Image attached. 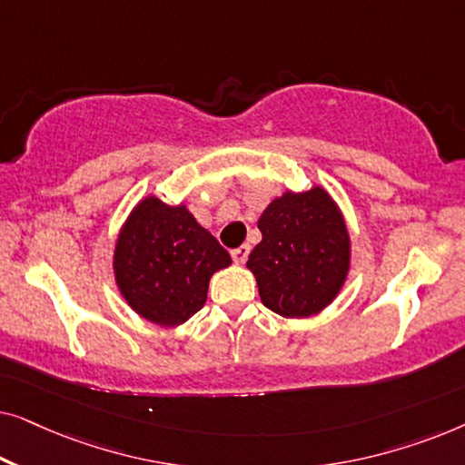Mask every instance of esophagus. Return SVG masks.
<instances>
[{
	"instance_id": "1",
	"label": "esophagus",
	"mask_w": 465,
	"mask_h": 465,
	"mask_svg": "<svg viewBox=\"0 0 465 465\" xmlns=\"http://www.w3.org/2000/svg\"><path fill=\"white\" fill-rule=\"evenodd\" d=\"M247 253H250V245H241V247H237V250L231 252V256L237 264H243L247 260Z\"/></svg>"
}]
</instances>
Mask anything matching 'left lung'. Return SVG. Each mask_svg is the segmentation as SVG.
I'll return each instance as SVG.
<instances>
[{"label": "left lung", "mask_w": 465, "mask_h": 465, "mask_svg": "<svg viewBox=\"0 0 465 465\" xmlns=\"http://www.w3.org/2000/svg\"><path fill=\"white\" fill-rule=\"evenodd\" d=\"M262 241L247 269L260 301L282 317H311L326 309L345 283L351 239L339 205L322 186L283 193L258 220Z\"/></svg>", "instance_id": "obj_1"}]
</instances>
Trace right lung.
<instances>
[{"label": "right lung", "instance_id": "obj_1", "mask_svg": "<svg viewBox=\"0 0 465 465\" xmlns=\"http://www.w3.org/2000/svg\"><path fill=\"white\" fill-rule=\"evenodd\" d=\"M231 256L186 205L145 196L120 228L114 277L126 304L143 320L173 328L207 301L209 279Z\"/></svg>", "mask_w": 465, "mask_h": 465}]
</instances>
